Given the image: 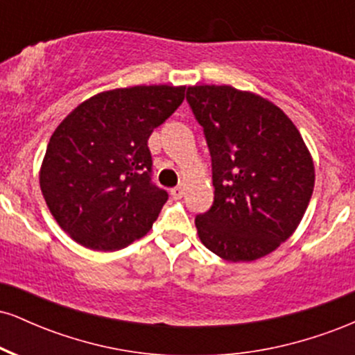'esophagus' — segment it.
Masks as SVG:
<instances>
[{
	"instance_id": "34e87169",
	"label": "esophagus",
	"mask_w": 355,
	"mask_h": 355,
	"mask_svg": "<svg viewBox=\"0 0 355 355\" xmlns=\"http://www.w3.org/2000/svg\"><path fill=\"white\" fill-rule=\"evenodd\" d=\"M170 195H172L175 200H178V198H182L185 195V189L183 187H175V189L170 190Z\"/></svg>"
}]
</instances>
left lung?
<instances>
[{"label": "left lung", "mask_w": 355, "mask_h": 355, "mask_svg": "<svg viewBox=\"0 0 355 355\" xmlns=\"http://www.w3.org/2000/svg\"><path fill=\"white\" fill-rule=\"evenodd\" d=\"M211 155L215 197L195 218L198 237L229 262L274 252L302 220L315 168L292 120L277 105L230 85L187 89Z\"/></svg>", "instance_id": "obj_1"}]
</instances>
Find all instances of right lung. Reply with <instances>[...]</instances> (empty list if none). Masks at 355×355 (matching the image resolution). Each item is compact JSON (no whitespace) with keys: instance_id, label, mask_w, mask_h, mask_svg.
<instances>
[{"instance_id":"1","label":"right lung","mask_w":355,"mask_h":355,"mask_svg":"<svg viewBox=\"0 0 355 355\" xmlns=\"http://www.w3.org/2000/svg\"><path fill=\"white\" fill-rule=\"evenodd\" d=\"M185 87L101 92L56 126L40 187L53 218L80 245L120 250L153 227L168 198L152 183L148 138L182 105Z\"/></svg>"}]
</instances>
